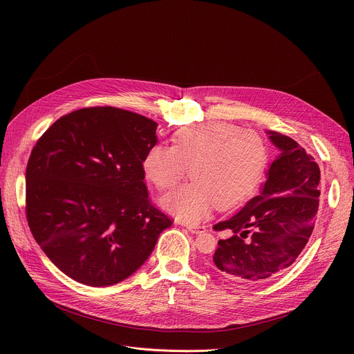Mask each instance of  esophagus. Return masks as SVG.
I'll return each instance as SVG.
<instances>
[{"label": "esophagus", "mask_w": 354, "mask_h": 354, "mask_svg": "<svg viewBox=\"0 0 354 354\" xmlns=\"http://www.w3.org/2000/svg\"><path fill=\"white\" fill-rule=\"evenodd\" d=\"M188 230L192 234H201V232H205L207 231V227L205 225H195V224H192V225H188Z\"/></svg>", "instance_id": "esophagus-1"}]
</instances>
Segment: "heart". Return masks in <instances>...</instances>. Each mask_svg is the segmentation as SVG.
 I'll return each instance as SVG.
<instances>
[{
    "label": "heart",
    "mask_w": 354,
    "mask_h": 354,
    "mask_svg": "<svg viewBox=\"0 0 354 354\" xmlns=\"http://www.w3.org/2000/svg\"><path fill=\"white\" fill-rule=\"evenodd\" d=\"M268 165V147L251 130L227 122H202L180 129L174 146L153 145L143 159L146 178L169 191L188 174L189 183L163 198L176 218L195 222L214 205L228 209L247 201L261 183Z\"/></svg>",
    "instance_id": "obj_1"
}]
</instances>
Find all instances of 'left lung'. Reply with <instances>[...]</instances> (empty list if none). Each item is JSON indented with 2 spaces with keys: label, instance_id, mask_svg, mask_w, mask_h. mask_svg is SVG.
Masks as SVG:
<instances>
[{
  "label": "left lung",
  "instance_id": "obj_1",
  "mask_svg": "<svg viewBox=\"0 0 354 354\" xmlns=\"http://www.w3.org/2000/svg\"><path fill=\"white\" fill-rule=\"evenodd\" d=\"M278 147L268 178L236 215L218 222L231 231L218 241L215 267L244 281H263L286 271L307 245L319 211L320 167L294 139L268 132Z\"/></svg>",
  "mask_w": 354,
  "mask_h": 354
}]
</instances>
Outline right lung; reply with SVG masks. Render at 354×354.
<instances>
[{"label": "right lung", "instance_id": "right-lung-1", "mask_svg": "<svg viewBox=\"0 0 354 354\" xmlns=\"http://www.w3.org/2000/svg\"><path fill=\"white\" fill-rule=\"evenodd\" d=\"M156 129L133 111L84 107L54 122L32 147L28 227L50 261L74 281L107 287L126 280L172 225L143 182Z\"/></svg>", "mask_w": 354, "mask_h": 354}]
</instances>
